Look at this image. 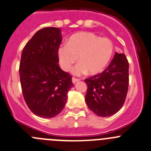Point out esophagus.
<instances>
[{"label":"esophagus","mask_w":151,"mask_h":151,"mask_svg":"<svg viewBox=\"0 0 151 151\" xmlns=\"http://www.w3.org/2000/svg\"><path fill=\"white\" fill-rule=\"evenodd\" d=\"M71 80H72V83L74 84H75L76 83L78 82V81H80V80L79 79H77V78H74V77H73L72 79H71Z\"/></svg>","instance_id":"34e87169"}]
</instances>
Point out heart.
<instances>
[{"label":"heart","instance_id":"b5f03b06","mask_svg":"<svg viewBox=\"0 0 151 151\" xmlns=\"http://www.w3.org/2000/svg\"><path fill=\"white\" fill-rule=\"evenodd\" d=\"M114 51V44L108 38H101L91 32H80L69 38L68 43L57 49V57L62 68L71 70L77 60L80 63L72 69L74 75L102 72L109 64Z\"/></svg>","mask_w":151,"mask_h":151}]
</instances>
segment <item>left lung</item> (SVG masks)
Here are the masks:
<instances>
[{
    "mask_svg": "<svg viewBox=\"0 0 151 151\" xmlns=\"http://www.w3.org/2000/svg\"><path fill=\"white\" fill-rule=\"evenodd\" d=\"M88 88L86 103L97 115L108 117L122 107L129 84V63L124 53H115L101 74L85 80Z\"/></svg>",
    "mask_w": 151,
    "mask_h": 151,
    "instance_id": "1",
    "label": "left lung"
}]
</instances>
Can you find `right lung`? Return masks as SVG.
Listing matches in <instances>:
<instances>
[{
	"mask_svg": "<svg viewBox=\"0 0 151 151\" xmlns=\"http://www.w3.org/2000/svg\"><path fill=\"white\" fill-rule=\"evenodd\" d=\"M62 40L60 28H43L26 44L21 57L24 98L32 112L41 118H53L60 113L74 86L71 76L58 65L57 49Z\"/></svg>",
	"mask_w": 151,
	"mask_h": 151,
	"instance_id": "obj_1",
	"label": "right lung"
}]
</instances>
